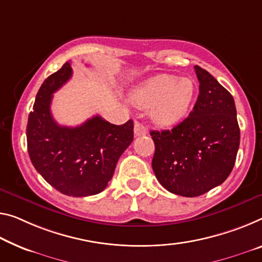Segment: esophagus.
<instances>
[{
    "label": "esophagus",
    "instance_id": "esophagus-1",
    "mask_svg": "<svg viewBox=\"0 0 262 262\" xmlns=\"http://www.w3.org/2000/svg\"><path fill=\"white\" fill-rule=\"evenodd\" d=\"M146 134H147L146 126H145L144 124H142V123L136 122L135 123V135L137 137H139V136H144V135H146Z\"/></svg>",
    "mask_w": 262,
    "mask_h": 262
}]
</instances>
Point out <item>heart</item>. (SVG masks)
I'll return each mask as SVG.
<instances>
[{"instance_id": "heart-1", "label": "heart", "mask_w": 262, "mask_h": 262, "mask_svg": "<svg viewBox=\"0 0 262 262\" xmlns=\"http://www.w3.org/2000/svg\"><path fill=\"white\" fill-rule=\"evenodd\" d=\"M195 96V83L188 77L158 75L148 78L130 94L135 105L150 107L152 119L159 125H172L187 115Z\"/></svg>"}]
</instances>
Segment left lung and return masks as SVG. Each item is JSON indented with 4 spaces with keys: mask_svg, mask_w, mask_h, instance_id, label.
Wrapping results in <instances>:
<instances>
[{
    "mask_svg": "<svg viewBox=\"0 0 262 262\" xmlns=\"http://www.w3.org/2000/svg\"><path fill=\"white\" fill-rule=\"evenodd\" d=\"M198 99L187 118L172 130L151 131L152 168L168 192L198 196L227 179L235 164L240 128L232 95L210 72L194 67Z\"/></svg>",
    "mask_w": 262,
    "mask_h": 262,
    "instance_id": "1",
    "label": "left lung"
}]
</instances>
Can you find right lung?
<instances>
[{
	"instance_id": "obj_1",
	"label": "right lung",
	"mask_w": 262,
	"mask_h": 262,
	"mask_svg": "<svg viewBox=\"0 0 262 262\" xmlns=\"http://www.w3.org/2000/svg\"><path fill=\"white\" fill-rule=\"evenodd\" d=\"M72 76L71 63L50 75L36 95L27 125L28 152L39 174L66 195L98 194L114 176L119 157L134 140V122L115 125L94 116L82 125L62 126L52 118V94Z\"/></svg>"
}]
</instances>
